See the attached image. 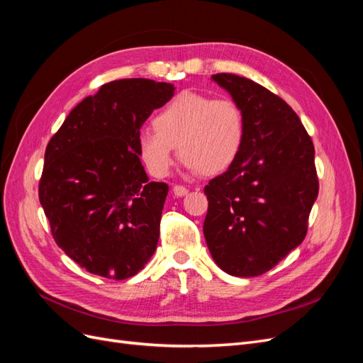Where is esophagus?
<instances>
[{
  "label": "esophagus",
  "mask_w": 363,
  "mask_h": 363,
  "mask_svg": "<svg viewBox=\"0 0 363 363\" xmlns=\"http://www.w3.org/2000/svg\"><path fill=\"white\" fill-rule=\"evenodd\" d=\"M172 192L177 196H184V195H188L189 191H188V188H184V186H182V184H175L172 188Z\"/></svg>",
  "instance_id": "esophagus-1"
}]
</instances>
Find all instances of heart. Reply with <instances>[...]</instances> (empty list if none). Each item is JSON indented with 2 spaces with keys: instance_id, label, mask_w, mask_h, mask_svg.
Listing matches in <instances>:
<instances>
[{
  "instance_id": "b5f03b06",
  "label": "heart",
  "mask_w": 363,
  "mask_h": 363,
  "mask_svg": "<svg viewBox=\"0 0 363 363\" xmlns=\"http://www.w3.org/2000/svg\"><path fill=\"white\" fill-rule=\"evenodd\" d=\"M151 125L155 131L139 135L138 151L156 177L171 172L175 147L189 169L216 175L238 159L245 139V113L238 101L191 91L164 104Z\"/></svg>"
}]
</instances>
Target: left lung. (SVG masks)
I'll return each mask as SVG.
<instances>
[{"instance_id": "8db88e82", "label": "left lung", "mask_w": 363, "mask_h": 363, "mask_svg": "<svg viewBox=\"0 0 363 363\" xmlns=\"http://www.w3.org/2000/svg\"><path fill=\"white\" fill-rule=\"evenodd\" d=\"M245 113L238 159L204 188V238L230 276L256 277L298 247L318 196L313 142L292 107L267 87L235 74H215Z\"/></svg>"}]
</instances>
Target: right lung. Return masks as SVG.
<instances>
[{"mask_svg":"<svg viewBox=\"0 0 363 363\" xmlns=\"http://www.w3.org/2000/svg\"><path fill=\"white\" fill-rule=\"evenodd\" d=\"M174 91L148 79L106 83L48 142L39 201L56 244L87 272L124 280L155 255L168 184L148 182L138 138Z\"/></svg>","mask_w":363,"mask_h":363,"instance_id":"add662e5","label":"right lung"}]
</instances>
